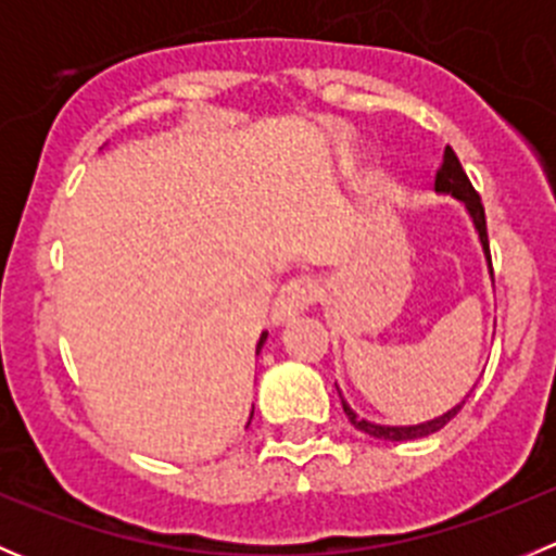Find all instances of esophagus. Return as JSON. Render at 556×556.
Returning <instances> with one entry per match:
<instances>
[{
    "label": "esophagus",
    "instance_id": "1",
    "mask_svg": "<svg viewBox=\"0 0 556 556\" xmlns=\"http://www.w3.org/2000/svg\"><path fill=\"white\" fill-rule=\"evenodd\" d=\"M314 301V285L306 277L290 279L285 282L282 288L277 290L271 304V319L274 323H288L290 317L301 314L304 309H309V304Z\"/></svg>",
    "mask_w": 556,
    "mask_h": 556
}]
</instances>
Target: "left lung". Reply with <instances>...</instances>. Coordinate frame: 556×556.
Returning <instances> with one entry per match:
<instances>
[{"label":"left lung","instance_id":"1","mask_svg":"<svg viewBox=\"0 0 556 556\" xmlns=\"http://www.w3.org/2000/svg\"><path fill=\"white\" fill-rule=\"evenodd\" d=\"M435 193L439 195H452L454 201H459V204L465 206V212H468L470 223H473V231L476 237H479V244H481V252H484V261H486V268H490V277H492V261H490V242H486V223H484V206H481V199L479 193L473 190V185H470L468 174L463 172V166H459L457 155H454L452 148L444 150V161H441V169L435 174ZM336 390H339V384H336ZM341 395V390H339ZM470 395V392H468ZM468 395L463 397V401L457 403V406H452L450 412H444L441 417H433L428 419V422H417V425H382V422H371V419L361 417V414L355 412V408L346 403V397L341 395V406H344V414L350 417V422L355 425L361 433L371 435V439H379V441H414V439H425V435L435 433V430L444 428L446 422L454 417V414L463 408V403L468 401Z\"/></svg>","mask_w":556,"mask_h":556}]
</instances>
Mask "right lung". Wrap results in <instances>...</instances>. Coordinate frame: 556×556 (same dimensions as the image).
<instances>
[{"instance_id":"1","label":"right lung","mask_w":556,"mask_h":556,"mask_svg":"<svg viewBox=\"0 0 556 556\" xmlns=\"http://www.w3.org/2000/svg\"><path fill=\"white\" fill-rule=\"evenodd\" d=\"M266 339H268V330H263L261 339H257V344H255V355L263 350V344H266ZM250 419H252V414H250Z\"/></svg>"}]
</instances>
